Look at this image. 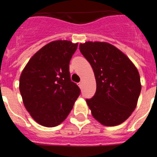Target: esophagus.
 Listing matches in <instances>:
<instances>
[{
	"mask_svg": "<svg viewBox=\"0 0 157 157\" xmlns=\"http://www.w3.org/2000/svg\"><path fill=\"white\" fill-rule=\"evenodd\" d=\"M78 86H80V88L82 87V82H79V83H78Z\"/></svg>",
	"mask_w": 157,
	"mask_h": 157,
	"instance_id": "1",
	"label": "esophagus"
}]
</instances>
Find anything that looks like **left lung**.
I'll return each instance as SVG.
<instances>
[{"label":"left lung","instance_id":"1","mask_svg":"<svg viewBox=\"0 0 157 157\" xmlns=\"http://www.w3.org/2000/svg\"><path fill=\"white\" fill-rule=\"evenodd\" d=\"M80 51L91 64L97 82L96 93L86 102L94 118L102 125L125 122L136 109L141 91L137 68L120 49L105 42L88 41Z\"/></svg>","mask_w":157,"mask_h":157}]
</instances>
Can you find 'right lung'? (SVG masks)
<instances>
[{
	"instance_id": "1",
	"label": "right lung",
	"mask_w": 157,
	"mask_h": 157,
	"mask_svg": "<svg viewBox=\"0 0 157 157\" xmlns=\"http://www.w3.org/2000/svg\"><path fill=\"white\" fill-rule=\"evenodd\" d=\"M78 44L55 40L32 57L20 77L23 104L40 125L55 127L66 120L80 94L71 80L69 63Z\"/></svg>"
}]
</instances>
